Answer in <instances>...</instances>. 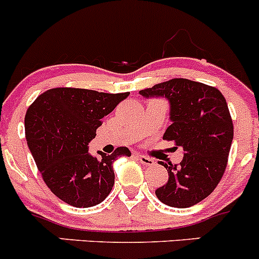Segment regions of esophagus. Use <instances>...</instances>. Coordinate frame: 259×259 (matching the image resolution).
<instances>
[{"instance_id": "34e87169", "label": "esophagus", "mask_w": 259, "mask_h": 259, "mask_svg": "<svg viewBox=\"0 0 259 259\" xmlns=\"http://www.w3.org/2000/svg\"><path fill=\"white\" fill-rule=\"evenodd\" d=\"M137 157H139L140 161H141L144 165H146V166H151V165L155 164V161L151 159V157H147L145 156V155H137Z\"/></svg>"}]
</instances>
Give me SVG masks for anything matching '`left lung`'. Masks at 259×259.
I'll return each instance as SVG.
<instances>
[{"mask_svg": "<svg viewBox=\"0 0 259 259\" xmlns=\"http://www.w3.org/2000/svg\"><path fill=\"white\" fill-rule=\"evenodd\" d=\"M140 94L169 100L171 124L162 139L184 151L179 164L160 161L169 178L155 194L170 207H191L210 196L225 173L234 136L225 98L213 86L188 78H171Z\"/></svg>", "mask_w": 259, "mask_h": 259, "instance_id": "obj_1", "label": "left lung"}]
</instances>
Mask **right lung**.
<instances>
[{
    "label": "right lung",
    "mask_w": 259,
    "mask_h": 259,
    "mask_svg": "<svg viewBox=\"0 0 259 259\" xmlns=\"http://www.w3.org/2000/svg\"><path fill=\"white\" fill-rule=\"evenodd\" d=\"M128 95L56 88L44 91L26 110V141L36 166L47 187L68 205H99L114 184L113 161L131 156L127 147H117L112 155L98 151V159L88 146L103 118Z\"/></svg>",
    "instance_id": "right-lung-1"
}]
</instances>
